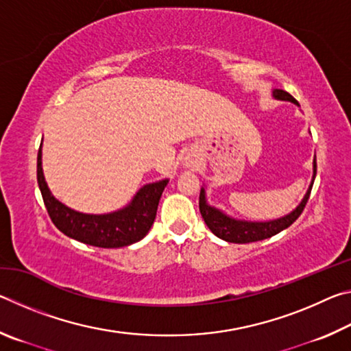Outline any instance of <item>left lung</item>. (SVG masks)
Listing matches in <instances>:
<instances>
[{
  "mask_svg": "<svg viewBox=\"0 0 351 351\" xmlns=\"http://www.w3.org/2000/svg\"><path fill=\"white\" fill-rule=\"evenodd\" d=\"M272 94H274V97L278 100H289V102H294L299 105V102H297V100L287 91L274 90ZM316 171H317V165H316V158H314L313 182H314V178H316ZM313 182L310 189H308L304 201L297 206V209L291 212L289 215L274 219V221L255 223V221H240V219L229 218L228 215H224L223 212H219L218 209H213V207H210L206 203L204 189H201V193H199V212H201V217L204 219V223L207 224V228H209L212 230V234H215L218 239L229 243H240V245L241 243L260 241V240L269 239V237L276 235L278 232H282L283 229L289 228V226L300 217V213L304 212L305 206L308 203V198H310Z\"/></svg>",
  "mask_w": 351,
  "mask_h": 351,
  "instance_id": "8db88e82",
  "label": "left lung"
}]
</instances>
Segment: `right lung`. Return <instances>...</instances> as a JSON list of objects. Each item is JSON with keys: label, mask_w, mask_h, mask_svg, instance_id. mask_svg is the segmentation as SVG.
Here are the masks:
<instances>
[{"label": "right lung", "mask_w": 351, "mask_h": 351, "mask_svg": "<svg viewBox=\"0 0 351 351\" xmlns=\"http://www.w3.org/2000/svg\"><path fill=\"white\" fill-rule=\"evenodd\" d=\"M37 181L46 210L52 223L64 235L96 247H123L144 239L156 218L159 198L167 180L147 184L136 195L132 204L106 215H88L71 210L52 197L41 170V145L37 156Z\"/></svg>", "instance_id": "1"}]
</instances>
